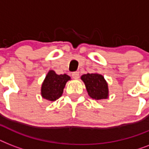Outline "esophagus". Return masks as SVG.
Wrapping results in <instances>:
<instances>
[{
	"instance_id": "esophagus-1",
	"label": "esophagus",
	"mask_w": 149,
	"mask_h": 149,
	"mask_svg": "<svg viewBox=\"0 0 149 149\" xmlns=\"http://www.w3.org/2000/svg\"><path fill=\"white\" fill-rule=\"evenodd\" d=\"M72 78H73V79H77L79 77V72H73L72 73Z\"/></svg>"
}]
</instances>
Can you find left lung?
Masks as SVG:
<instances>
[{"label": "left lung", "mask_w": 149, "mask_h": 149, "mask_svg": "<svg viewBox=\"0 0 149 149\" xmlns=\"http://www.w3.org/2000/svg\"><path fill=\"white\" fill-rule=\"evenodd\" d=\"M86 85L89 96L95 100L106 99L108 97V87L104 77L97 73H87L81 77Z\"/></svg>", "instance_id": "left-lung-1"}]
</instances>
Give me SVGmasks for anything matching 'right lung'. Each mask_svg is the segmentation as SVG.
I'll list each match as a JSON object with an SVG mask.
<instances>
[{
  "label": "right lung",
  "instance_id": "obj_1",
  "mask_svg": "<svg viewBox=\"0 0 149 149\" xmlns=\"http://www.w3.org/2000/svg\"><path fill=\"white\" fill-rule=\"evenodd\" d=\"M70 79V77L68 75H57L53 70H50L42 86V97L49 101L58 99L63 94L66 82Z\"/></svg>",
  "mask_w": 149,
  "mask_h": 149
}]
</instances>
